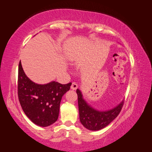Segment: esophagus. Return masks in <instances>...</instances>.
Returning a JSON list of instances; mask_svg holds the SVG:
<instances>
[{"label":"esophagus","mask_w":152,"mask_h":152,"mask_svg":"<svg viewBox=\"0 0 152 152\" xmlns=\"http://www.w3.org/2000/svg\"><path fill=\"white\" fill-rule=\"evenodd\" d=\"M77 88H78V85H77L76 83H72L71 85V89L72 90H76Z\"/></svg>","instance_id":"1"}]
</instances>
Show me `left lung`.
<instances>
[{"instance_id": "8db88e82", "label": "left lung", "mask_w": 152, "mask_h": 152, "mask_svg": "<svg viewBox=\"0 0 152 152\" xmlns=\"http://www.w3.org/2000/svg\"><path fill=\"white\" fill-rule=\"evenodd\" d=\"M78 95L79 118L80 123L88 130L97 131L104 128L118 116L121 111L124 100L118 105L108 110H98L92 107L83 98L80 89H76Z\"/></svg>"}]
</instances>
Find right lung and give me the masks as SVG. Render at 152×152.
<instances>
[{
    "label": "right lung",
    "instance_id": "right-lung-1",
    "mask_svg": "<svg viewBox=\"0 0 152 152\" xmlns=\"http://www.w3.org/2000/svg\"><path fill=\"white\" fill-rule=\"evenodd\" d=\"M71 85V83L62 85L56 81L44 85L34 83L19 63L18 98L25 115L36 125L47 127L56 121L62 97Z\"/></svg>",
    "mask_w": 152,
    "mask_h": 152
}]
</instances>
